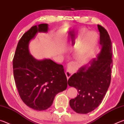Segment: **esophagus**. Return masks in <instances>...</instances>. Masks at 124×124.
<instances>
[{
	"mask_svg": "<svg viewBox=\"0 0 124 124\" xmlns=\"http://www.w3.org/2000/svg\"><path fill=\"white\" fill-rule=\"evenodd\" d=\"M72 74H73V72H72V70H71L70 68H68L66 72V75L67 79H69V78H70Z\"/></svg>",
	"mask_w": 124,
	"mask_h": 124,
	"instance_id": "esophagus-1",
	"label": "esophagus"
}]
</instances>
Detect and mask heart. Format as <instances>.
<instances>
[{"label":"heart","instance_id":"1","mask_svg":"<svg viewBox=\"0 0 124 124\" xmlns=\"http://www.w3.org/2000/svg\"><path fill=\"white\" fill-rule=\"evenodd\" d=\"M87 33L86 29H80L78 36L75 37L74 39L75 44H78L85 37L74 52L75 59L80 62L85 61L91 56L98 43V35L97 33L92 32L86 35Z\"/></svg>","mask_w":124,"mask_h":124}]
</instances>
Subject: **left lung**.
<instances>
[{"instance_id":"left-lung-1","label":"left lung","mask_w":124,"mask_h":124,"mask_svg":"<svg viewBox=\"0 0 124 124\" xmlns=\"http://www.w3.org/2000/svg\"><path fill=\"white\" fill-rule=\"evenodd\" d=\"M100 33V51L96 58L81 67L69 79L70 86L78 94L70 101L72 109L79 114H87L101 103L109 87L113 67L112 41L106 29L97 25Z\"/></svg>"}]
</instances>
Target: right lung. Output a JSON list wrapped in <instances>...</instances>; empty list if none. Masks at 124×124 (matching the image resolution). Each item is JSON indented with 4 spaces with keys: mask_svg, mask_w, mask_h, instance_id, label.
<instances>
[{
    "mask_svg": "<svg viewBox=\"0 0 124 124\" xmlns=\"http://www.w3.org/2000/svg\"><path fill=\"white\" fill-rule=\"evenodd\" d=\"M49 24L31 27L18 43L13 60L15 81L21 100L29 108L44 110L51 106L55 96L66 90L67 77L63 66L31 54L29 44L38 33H47Z\"/></svg>",
    "mask_w": 124,
    "mask_h": 124,
    "instance_id": "obj_1",
    "label": "right lung"
}]
</instances>
